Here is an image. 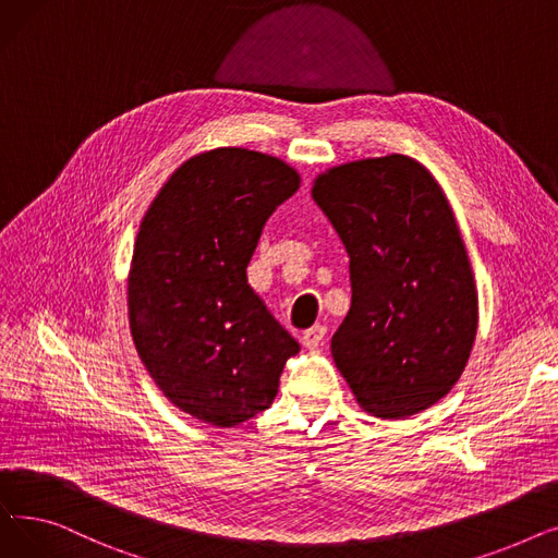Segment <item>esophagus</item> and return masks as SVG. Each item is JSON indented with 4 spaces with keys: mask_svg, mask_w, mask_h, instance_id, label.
<instances>
[{
    "mask_svg": "<svg viewBox=\"0 0 558 558\" xmlns=\"http://www.w3.org/2000/svg\"><path fill=\"white\" fill-rule=\"evenodd\" d=\"M326 332H328L326 326H320V324L312 326L310 330L303 332V345H305V348H316L320 341L326 339Z\"/></svg>",
    "mask_w": 558,
    "mask_h": 558,
    "instance_id": "1",
    "label": "esophagus"
}]
</instances>
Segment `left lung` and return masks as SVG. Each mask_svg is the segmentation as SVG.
Wrapping results in <instances>:
<instances>
[{"label": "left lung", "mask_w": 558, "mask_h": 558, "mask_svg": "<svg viewBox=\"0 0 558 558\" xmlns=\"http://www.w3.org/2000/svg\"><path fill=\"white\" fill-rule=\"evenodd\" d=\"M312 198L350 257L353 301L332 357L364 412L407 418L441 400L477 335V291L450 205L407 156L318 175Z\"/></svg>", "instance_id": "obj_1"}]
</instances>
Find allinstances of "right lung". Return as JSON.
Instances as JSON below:
<instances>
[{"mask_svg": "<svg viewBox=\"0 0 558 558\" xmlns=\"http://www.w3.org/2000/svg\"><path fill=\"white\" fill-rule=\"evenodd\" d=\"M299 187L282 160L228 146L175 169L140 226L133 341L160 391L198 421L232 427L269 409L299 355L246 278L264 223Z\"/></svg>", "mask_w": 558, "mask_h": 558, "instance_id": "obj_1", "label": "right lung"}]
</instances>
